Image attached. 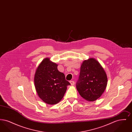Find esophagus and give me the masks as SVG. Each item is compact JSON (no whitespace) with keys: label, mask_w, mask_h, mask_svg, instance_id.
Masks as SVG:
<instances>
[{"label":"esophagus","mask_w":132,"mask_h":132,"mask_svg":"<svg viewBox=\"0 0 132 132\" xmlns=\"http://www.w3.org/2000/svg\"><path fill=\"white\" fill-rule=\"evenodd\" d=\"M70 84L72 86H74V84H75V82L73 81H70Z\"/></svg>","instance_id":"34e87169"}]
</instances>
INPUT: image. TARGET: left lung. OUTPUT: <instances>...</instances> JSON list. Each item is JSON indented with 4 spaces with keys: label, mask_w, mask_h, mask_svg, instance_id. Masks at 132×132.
<instances>
[{
    "label": "left lung",
    "mask_w": 132,
    "mask_h": 132,
    "mask_svg": "<svg viewBox=\"0 0 132 132\" xmlns=\"http://www.w3.org/2000/svg\"><path fill=\"white\" fill-rule=\"evenodd\" d=\"M107 84V75L99 62L89 58L82 63L76 88L82 98L94 101L100 97Z\"/></svg>",
    "instance_id": "left-lung-1"
}]
</instances>
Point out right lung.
<instances>
[{
  "label": "right lung",
  "instance_id": "obj_1",
  "mask_svg": "<svg viewBox=\"0 0 132 132\" xmlns=\"http://www.w3.org/2000/svg\"><path fill=\"white\" fill-rule=\"evenodd\" d=\"M57 64L45 58L36 70L34 82L38 96L47 104H55L61 101L70 83L63 73L57 69Z\"/></svg>",
  "mask_w": 132,
  "mask_h": 132
}]
</instances>
